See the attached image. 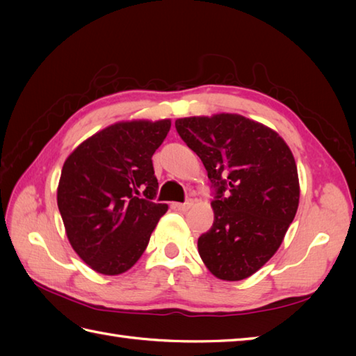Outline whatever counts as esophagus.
<instances>
[{
	"label": "esophagus",
	"mask_w": 356,
	"mask_h": 356,
	"mask_svg": "<svg viewBox=\"0 0 356 356\" xmlns=\"http://www.w3.org/2000/svg\"><path fill=\"white\" fill-rule=\"evenodd\" d=\"M193 205H194L193 200H186L185 203H176L177 209H180V211H188L190 208H193Z\"/></svg>",
	"instance_id": "obj_1"
}]
</instances>
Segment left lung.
<instances>
[{"label":"left lung","mask_w":356,"mask_h":356,"mask_svg":"<svg viewBox=\"0 0 356 356\" xmlns=\"http://www.w3.org/2000/svg\"><path fill=\"white\" fill-rule=\"evenodd\" d=\"M176 130L216 188L214 223L197 241L214 277L240 282L274 255L298 209L291 148L272 128L236 113L176 120Z\"/></svg>","instance_id":"8db88e82"}]
</instances>
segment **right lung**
<instances>
[{"instance_id": "right-lung-1", "label": "right lung", "mask_w": 356, "mask_h": 356, "mask_svg": "<svg viewBox=\"0 0 356 356\" xmlns=\"http://www.w3.org/2000/svg\"><path fill=\"white\" fill-rule=\"evenodd\" d=\"M170 119L122 120L105 127L65 159L58 208L74 252L102 275L124 274L140 259L166 211L156 203L154 151Z\"/></svg>"}]
</instances>
